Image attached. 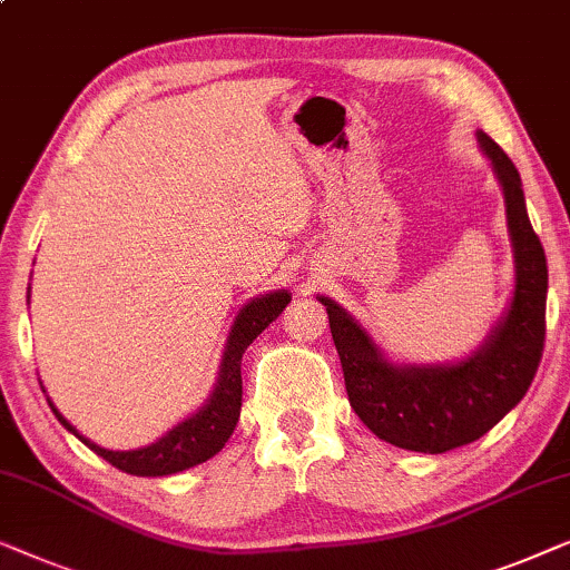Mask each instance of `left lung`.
Masks as SVG:
<instances>
[{
    "mask_svg": "<svg viewBox=\"0 0 570 570\" xmlns=\"http://www.w3.org/2000/svg\"><path fill=\"white\" fill-rule=\"evenodd\" d=\"M503 188L514 247V296L483 346L454 364H392L362 323L341 304L317 296L331 320L348 403L384 442L423 454H442L485 436L534 380L544 346L548 263L529 224L522 178L507 151L478 131Z\"/></svg>",
    "mask_w": 570,
    "mask_h": 570,
    "instance_id": "left-lung-1",
    "label": "left lung"
}]
</instances>
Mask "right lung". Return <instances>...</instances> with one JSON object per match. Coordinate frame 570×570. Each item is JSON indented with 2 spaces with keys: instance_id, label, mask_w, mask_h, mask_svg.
Instances as JSON below:
<instances>
[{
  "instance_id": "1",
  "label": "right lung",
  "mask_w": 570,
  "mask_h": 570,
  "mask_svg": "<svg viewBox=\"0 0 570 570\" xmlns=\"http://www.w3.org/2000/svg\"><path fill=\"white\" fill-rule=\"evenodd\" d=\"M292 302L286 288L282 292H271L263 296H255L239 309L232 325L227 348H224L222 366H219V380L212 390L206 403L198 407L194 415H188L186 421H180L178 426L167 431L159 442L131 449V452H114V449H102L90 439L79 434L63 415L56 411V405L48 400L56 419L61 421V426L71 431L79 442L90 446L95 454H100L102 460L114 464V468L128 472V475L139 478H163L173 475V472H183L194 464H202L212 460L216 452H222V446L229 442L232 431H235L239 421V407H243V374H239V364H243V354L247 346L282 315L286 304Z\"/></svg>"
}]
</instances>
